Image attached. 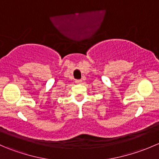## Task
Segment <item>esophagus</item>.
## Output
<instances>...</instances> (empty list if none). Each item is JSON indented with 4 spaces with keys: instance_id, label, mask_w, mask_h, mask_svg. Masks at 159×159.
<instances>
[{
    "instance_id": "1",
    "label": "esophagus",
    "mask_w": 159,
    "mask_h": 159,
    "mask_svg": "<svg viewBox=\"0 0 159 159\" xmlns=\"http://www.w3.org/2000/svg\"><path fill=\"white\" fill-rule=\"evenodd\" d=\"M81 80H77V81H75V82L77 83V84H79V83H81Z\"/></svg>"
}]
</instances>
